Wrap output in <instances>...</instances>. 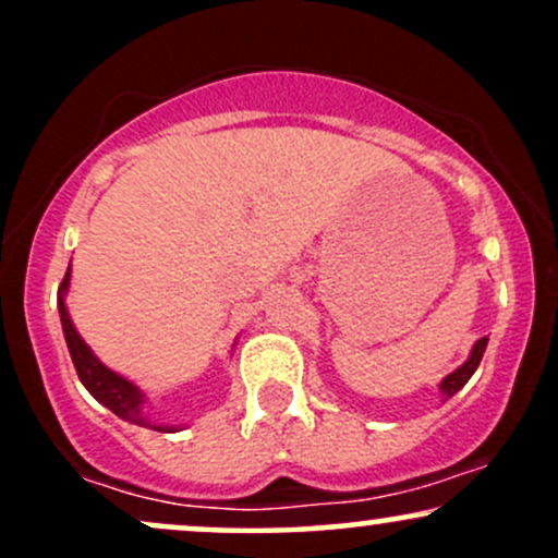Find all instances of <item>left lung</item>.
Instances as JSON below:
<instances>
[{"label": "left lung", "mask_w": 558, "mask_h": 558, "mask_svg": "<svg viewBox=\"0 0 558 558\" xmlns=\"http://www.w3.org/2000/svg\"><path fill=\"white\" fill-rule=\"evenodd\" d=\"M485 345H488V338H480V341H477L475 345H472L470 360H466L459 369H453V373L448 375L444 383H440V390H444L446 399H451V396L457 393L459 388H464L466 380H470V377L475 375L477 364H480V360H483V354H485Z\"/></svg>", "instance_id": "1"}]
</instances>
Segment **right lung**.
Masks as SVG:
<instances>
[{
	"label": "right lung",
	"mask_w": 558,
	"mask_h": 558,
	"mask_svg": "<svg viewBox=\"0 0 558 558\" xmlns=\"http://www.w3.org/2000/svg\"><path fill=\"white\" fill-rule=\"evenodd\" d=\"M68 283H70V267H68L65 278H62V283H60V293H57V304H60V319H62V330H65V341H68L70 356H73L75 373H78L83 386H86V390L94 396L96 401L105 403V407L110 409V412L118 414L120 420L131 422V425L151 427V430L170 433L172 427L151 425V422L146 420V414H144V396H141V390L133 386L131 380H125V377H120L118 373H112L110 367H105V364H101L92 354V349H88V345L83 343V338L78 336V330H75L73 323H70V315H68V310H65V299H62V293L68 291Z\"/></svg>",
	"instance_id": "obj_1"
}]
</instances>
